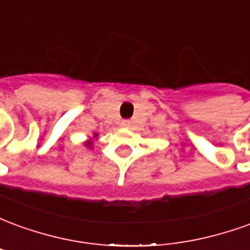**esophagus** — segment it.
Here are the masks:
<instances>
[{"instance_id":"1","label":"esophagus","mask_w":250,"mask_h":250,"mask_svg":"<svg viewBox=\"0 0 250 250\" xmlns=\"http://www.w3.org/2000/svg\"><path fill=\"white\" fill-rule=\"evenodd\" d=\"M120 125H122V127H125V128H128V127L131 125V122L130 120H122V123H120Z\"/></svg>"}]
</instances>
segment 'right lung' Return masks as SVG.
Segmentation results:
<instances>
[{
  "label": "right lung",
  "mask_w": 250,
  "mask_h": 250,
  "mask_svg": "<svg viewBox=\"0 0 250 250\" xmlns=\"http://www.w3.org/2000/svg\"><path fill=\"white\" fill-rule=\"evenodd\" d=\"M96 136H98V134H95V135H93V138H96ZM85 145H87V147H91V146H92V142H91V141L85 142Z\"/></svg>",
  "instance_id": "obj_1"
}]
</instances>
